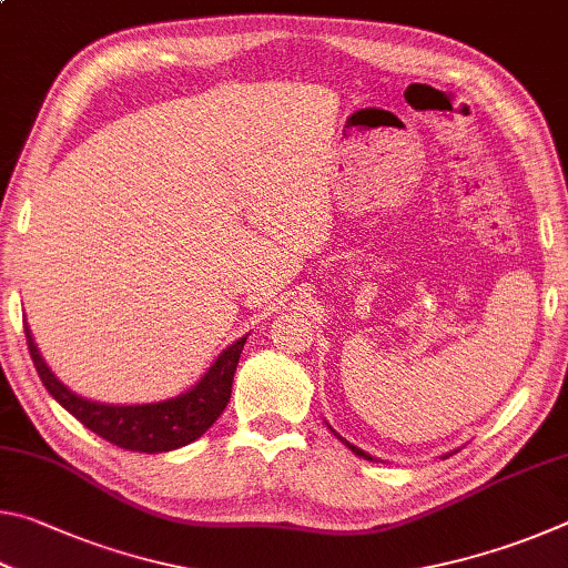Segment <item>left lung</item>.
I'll use <instances>...</instances> for the list:
<instances>
[{"label":"left lung","mask_w":568,"mask_h":568,"mask_svg":"<svg viewBox=\"0 0 568 568\" xmlns=\"http://www.w3.org/2000/svg\"><path fill=\"white\" fill-rule=\"evenodd\" d=\"M331 430H333V428H331ZM333 434H335V430H333ZM335 436H338V434H335ZM338 438H341V436H338ZM341 440H343V444H345V446H348V448L353 450V454H355V456H361V458H365V460H376V458H373L371 454H365V450H361L358 446H353V444H348V440H345V438H341Z\"/></svg>","instance_id":"8db88e82"}]
</instances>
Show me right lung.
<instances>
[{
    "instance_id": "obj_1",
    "label": "right lung",
    "mask_w": 568,
    "mask_h": 568,
    "mask_svg": "<svg viewBox=\"0 0 568 568\" xmlns=\"http://www.w3.org/2000/svg\"><path fill=\"white\" fill-rule=\"evenodd\" d=\"M27 345L37 373L50 390V396L67 408L72 416L90 428L92 434L110 440L124 450H140V454H162V450H175L192 444L220 418L233 390L235 368L243 353L247 335L217 355L207 373L190 390L180 393L178 398H168L160 403H142V406H110L77 396L64 383L54 376L50 365L44 363L42 353L37 351L30 328L24 323Z\"/></svg>"
}]
</instances>
